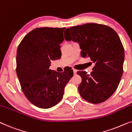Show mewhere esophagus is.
Returning <instances> with one entry per match:
<instances>
[{
    "label": "esophagus",
    "instance_id": "34e87169",
    "mask_svg": "<svg viewBox=\"0 0 132 132\" xmlns=\"http://www.w3.org/2000/svg\"><path fill=\"white\" fill-rule=\"evenodd\" d=\"M73 71H74V74H76V72H77V70H76V69H73Z\"/></svg>",
    "mask_w": 132,
    "mask_h": 132
}]
</instances>
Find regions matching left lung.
<instances>
[{
    "label": "left lung",
    "mask_w": 132,
    "mask_h": 132,
    "mask_svg": "<svg viewBox=\"0 0 132 132\" xmlns=\"http://www.w3.org/2000/svg\"><path fill=\"white\" fill-rule=\"evenodd\" d=\"M64 37L79 43L82 57L95 63L90 74L77 72L82 79L78 88L80 96L92 104L107 100L117 89L123 72L125 51L117 33L105 25L87 23L66 29Z\"/></svg>",
    "instance_id": "8db88e82"
}]
</instances>
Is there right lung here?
<instances>
[{
	"label": "right lung",
	"instance_id": "1",
	"mask_svg": "<svg viewBox=\"0 0 132 132\" xmlns=\"http://www.w3.org/2000/svg\"><path fill=\"white\" fill-rule=\"evenodd\" d=\"M65 28H35L23 38L16 52V74L25 96L37 107L47 109L60 102L73 70L49 69L51 60L61 56L60 44Z\"/></svg>",
	"mask_w": 132,
	"mask_h": 132
}]
</instances>
